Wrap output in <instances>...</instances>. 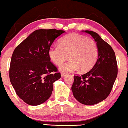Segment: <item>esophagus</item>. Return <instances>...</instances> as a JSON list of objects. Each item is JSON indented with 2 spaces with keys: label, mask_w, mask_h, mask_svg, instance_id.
Masks as SVG:
<instances>
[{
  "label": "esophagus",
  "mask_w": 128,
  "mask_h": 128,
  "mask_svg": "<svg viewBox=\"0 0 128 128\" xmlns=\"http://www.w3.org/2000/svg\"><path fill=\"white\" fill-rule=\"evenodd\" d=\"M66 74L65 73H64V72H62V73H61V76H62V77L65 76Z\"/></svg>",
  "instance_id": "34e87169"
}]
</instances>
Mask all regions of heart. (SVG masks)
Here are the masks:
<instances>
[{"mask_svg":"<svg viewBox=\"0 0 128 128\" xmlns=\"http://www.w3.org/2000/svg\"><path fill=\"white\" fill-rule=\"evenodd\" d=\"M98 47L95 41L86 36L70 33L61 38L59 46L49 48L48 55L54 64L60 65L68 58L70 60L62 64V72H72L80 69L86 72L95 66L98 57Z\"/></svg>","mask_w":128,"mask_h":128,"instance_id":"b5f03b06","label":"heart"}]
</instances>
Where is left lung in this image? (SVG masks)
Masks as SVG:
<instances>
[{"label":"left lung","mask_w":128,"mask_h":128,"mask_svg":"<svg viewBox=\"0 0 128 128\" xmlns=\"http://www.w3.org/2000/svg\"><path fill=\"white\" fill-rule=\"evenodd\" d=\"M91 35L98 47L95 66L84 74L74 76L72 86L74 97L80 103L94 105L104 100L110 94L118 74L116 54L112 47L97 33L85 30Z\"/></svg>","instance_id":"1"}]
</instances>
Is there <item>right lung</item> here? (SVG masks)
<instances>
[{
    "label": "right lung",
    "instance_id": "add662e5",
    "mask_svg": "<svg viewBox=\"0 0 128 128\" xmlns=\"http://www.w3.org/2000/svg\"><path fill=\"white\" fill-rule=\"evenodd\" d=\"M64 32L55 29H38L21 42L12 53L9 77L20 99L31 106L45 102L51 95L53 83L61 76L50 61L48 50Z\"/></svg>",
    "mask_w": 128,
    "mask_h": 128
}]
</instances>
